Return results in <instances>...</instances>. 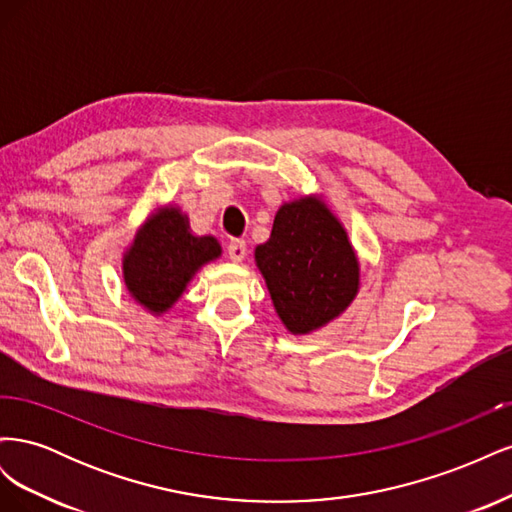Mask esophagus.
I'll return each instance as SVG.
<instances>
[{
	"instance_id": "obj_1",
	"label": "esophagus",
	"mask_w": 512,
	"mask_h": 512,
	"mask_svg": "<svg viewBox=\"0 0 512 512\" xmlns=\"http://www.w3.org/2000/svg\"><path fill=\"white\" fill-rule=\"evenodd\" d=\"M228 258L232 260V262H241L243 258H245V241H241V239H232L230 243H228Z\"/></svg>"
}]
</instances>
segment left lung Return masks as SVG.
<instances>
[{"label": "left lung", "mask_w": 512, "mask_h": 512, "mask_svg": "<svg viewBox=\"0 0 512 512\" xmlns=\"http://www.w3.org/2000/svg\"><path fill=\"white\" fill-rule=\"evenodd\" d=\"M256 265L277 316L292 333H309L339 316L359 288V262L333 213L316 198L284 205Z\"/></svg>", "instance_id": "obj_1"}]
</instances>
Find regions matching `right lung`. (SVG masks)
Listing matches in <instances>:
<instances>
[{
  "mask_svg": "<svg viewBox=\"0 0 512 512\" xmlns=\"http://www.w3.org/2000/svg\"><path fill=\"white\" fill-rule=\"evenodd\" d=\"M213 237H194L188 218L166 207L138 232L123 260V275L132 297L156 314L166 312L205 262L220 256Z\"/></svg>",
  "mask_w": 512,
  "mask_h": 512,
  "instance_id": "right-lung-1",
  "label": "right lung"
}]
</instances>
